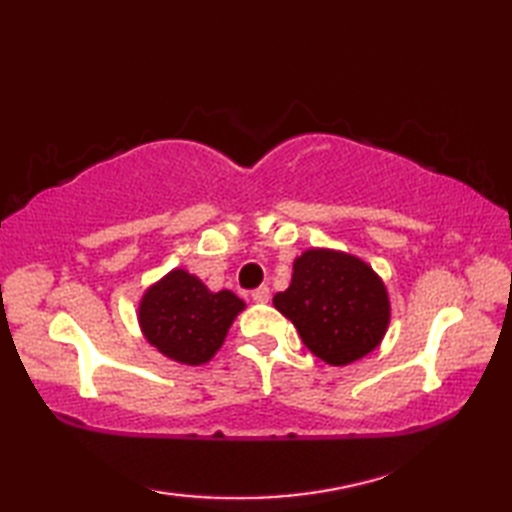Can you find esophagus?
Wrapping results in <instances>:
<instances>
[{"instance_id":"1","label":"esophagus","mask_w":512,"mask_h":512,"mask_svg":"<svg viewBox=\"0 0 512 512\" xmlns=\"http://www.w3.org/2000/svg\"><path fill=\"white\" fill-rule=\"evenodd\" d=\"M270 299V288L268 286H259L257 290H253V301L255 303H268Z\"/></svg>"}]
</instances>
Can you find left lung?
Here are the masks:
<instances>
[{
    "mask_svg": "<svg viewBox=\"0 0 512 512\" xmlns=\"http://www.w3.org/2000/svg\"><path fill=\"white\" fill-rule=\"evenodd\" d=\"M273 303L308 350L334 367L374 352L391 321L385 281L361 257L334 248L303 250Z\"/></svg>",
    "mask_w": 512,
    "mask_h": 512,
    "instance_id": "8db88e82",
    "label": "left lung"
}]
</instances>
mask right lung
I'll list each match as a JSON object with an SVG mask.
<instances>
[{"label":"right lung","instance_id":"obj_1","mask_svg":"<svg viewBox=\"0 0 512 512\" xmlns=\"http://www.w3.org/2000/svg\"><path fill=\"white\" fill-rule=\"evenodd\" d=\"M242 310L246 303L235 292H213L189 270L173 268L143 292L136 317L151 347L195 367L217 354Z\"/></svg>","mask_w":512,"mask_h":512}]
</instances>
